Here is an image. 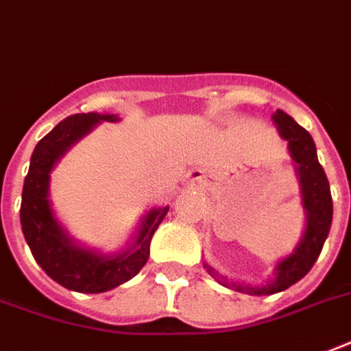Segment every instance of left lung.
Wrapping results in <instances>:
<instances>
[{"instance_id": "left-lung-1", "label": "left lung", "mask_w": 351, "mask_h": 351, "mask_svg": "<svg viewBox=\"0 0 351 351\" xmlns=\"http://www.w3.org/2000/svg\"><path fill=\"white\" fill-rule=\"evenodd\" d=\"M273 121L277 123L278 132L282 134L284 140H288L289 153L297 164V175L300 178V191H302V206L306 209L304 237L297 245V250L278 264L275 269L277 271L275 280L262 288L230 284L222 275L215 271L213 267L206 264L209 275H213L222 286H233L237 291H244L250 295H273L299 282L300 278L313 267L315 261L321 255L333 217L330 184H328L326 173L317 160L315 142H313L311 134L289 117L288 112L280 111V109L273 114Z\"/></svg>"}]
</instances>
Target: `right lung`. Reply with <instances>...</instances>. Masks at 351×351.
Returning <instances> with one entry per match:
<instances>
[{
    "label": "right lung",
    "mask_w": 351,
    "mask_h": 351,
    "mask_svg": "<svg viewBox=\"0 0 351 351\" xmlns=\"http://www.w3.org/2000/svg\"><path fill=\"white\" fill-rule=\"evenodd\" d=\"M101 120L117 121L118 118L98 112L74 114L41 138L30 156L19 209L21 230L36 262L52 280L80 293H104L134 277L145 266L151 239L169 211V208H160L147 213L134 245L118 256L96 255L95 251L78 247L58 224L49 204V173L58 158Z\"/></svg>",
    "instance_id": "add662e5"
}]
</instances>
